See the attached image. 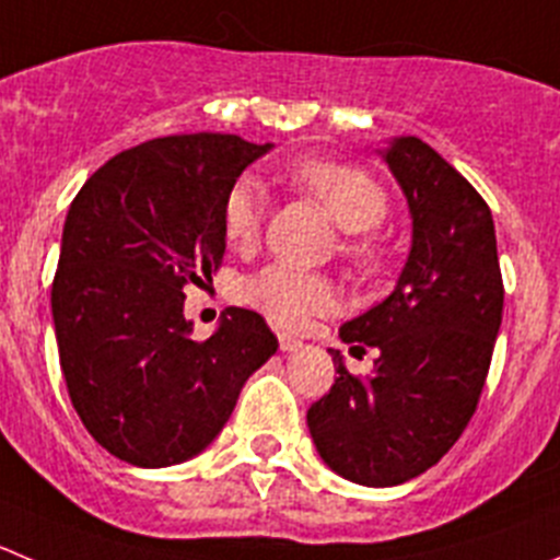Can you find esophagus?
I'll use <instances>...</instances> for the list:
<instances>
[{"instance_id": "34e87169", "label": "esophagus", "mask_w": 560, "mask_h": 560, "mask_svg": "<svg viewBox=\"0 0 560 560\" xmlns=\"http://www.w3.org/2000/svg\"><path fill=\"white\" fill-rule=\"evenodd\" d=\"M280 349H283V351H296V349H302V340L291 338V335H280Z\"/></svg>"}]
</instances>
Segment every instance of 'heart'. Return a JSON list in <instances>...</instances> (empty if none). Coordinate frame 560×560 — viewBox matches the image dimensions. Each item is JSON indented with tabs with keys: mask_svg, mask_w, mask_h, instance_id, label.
<instances>
[{
	"mask_svg": "<svg viewBox=\"0 0 560 560\" xmlns=\"http://www.w3.org/2000/svg\"><path fill=\"white\" fill-rule=\"evenodd\" d=\"M285 180L302 195L313 197L338 228L340 255L360 271H376L385 258V247L376 236L365 233L380 225L390 209L385 186L354 164L335 159H305L285 170ZM266 214V191L253 175H238L222 195L220 228L231 247H253L260 236ZM242 296L264 313L277 327L296 329L316 313L332 307V285L322 275L271 264L249 275L242 283Z\"/></svg>",
	"mask_w": 560,
	"mask_h": 560,
	"instance_id": "heart-1",
	"label": "heart"
}]
</instances>
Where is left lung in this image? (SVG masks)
<instances>
[{
  "instance_id": "left-lung-1",
  "label": "left lung",
  "mask_w": 560,
  "mask_h": 560,
  "mask_svg": "<svg viewBox=\"0 0 560 560\" xmlns=\"http://www.w3.org/2000/svg\"><path fill=\"white\" fill-rule=\"evenodd\" d=\"M412 211V253L385 302L340 327L351 349L376 346L371 376L343 369L307 409L313 443L338 476L396 487L459 440L487 385L503 318L494 222L476 186L418 137L385 151Z\"/></svg>"
}]
</instances>
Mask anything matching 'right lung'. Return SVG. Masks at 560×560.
<instances>
[{"label":"right lung","instance_id":"add662e5","mask_svg":"<svg viewBox=\"0 0 560 560\" xmlns=\"http://www.w3.org/2000/svg\"><path fill=\"white\" fill-rule=\"evenodd\" d=\"M266 151L236 135L159 137L112 156L73 197L51 283L60 369L84 429L120 462L200 454L277 351L255 311L231 307L206 340L184 318V289L222 266V195Z\"/></svg>","mask_w":560,"mask_h":560}]
</instances>
